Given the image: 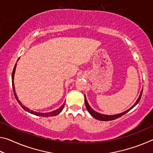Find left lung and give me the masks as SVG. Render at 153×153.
Returning a JSON list of instances; mask_svg holds the SVG:
<instances>
[{"label": "left lung", "mask_w": 153, "mask_h": 153, "mask_svg": "<svg viewBox=\"0 0 153 153\" xmlns=\"http://www.w3.org/2000/svg\"><path fill=\"white\" fill-rule=\"evenodd\" d=\"M142 90H143V88L142 89L141 92H140V94L139 97L138 98V99L136 101V102L134 103V105L132 106V107H131L130 108H129V109L126 110V111H124L123 113H119V114H116V115H105V114H102V113H99L97 112V111H95L94 110H93L92 108L90 107V106L89 105L88 102L87 101V99H86V95H84V100H85V105H86V107L87 108L88 111L89 113L93 117L97 119L98 120H100V121H111V120H116V119H117L119 117H121V116L123 115L124 114L127 113L128 112H129V111H130L131 108H133L135 106L138 104L140 100L141 97H142Z\"/></svg>", "instance_id": "8db88e82"}]
</instances>
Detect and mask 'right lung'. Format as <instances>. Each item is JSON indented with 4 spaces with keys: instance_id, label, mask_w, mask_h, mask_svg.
<instances>
[{
    "instance_id": "1",
    "label": "right lung",
    "mask_w": 153,
    "mask_h": 153,
    "mask_svg": "<svg viewBox=\"0 0 153 153\" xmlns=\"http://www.w3.org/2000/svg\"><path fill=\"white\" fill-rule=\"evenodd\" d=\"M19 58L18 59L17 61H19ZM16 66H17V63L15 64V65L14 67V69H13V73H12V86H13V92H14V95L15 97V98H16L17 102L19 104L21 105V107H22L25 111H27L28 113H30L31 114H33V115H37V116H40V117H51V116H56L58 114L60 113L62 110L64 108V106H65V103H63V105H62L60 107L57 109H56L53 111H51V112H49V113H39V112H36L34 111H32V110H30L29 108H27L24 106V105H22V103L19 101V98H18L16 94V92H15V85H14V76H15V69H16Z\"/></svg>"
}]
</instances>
